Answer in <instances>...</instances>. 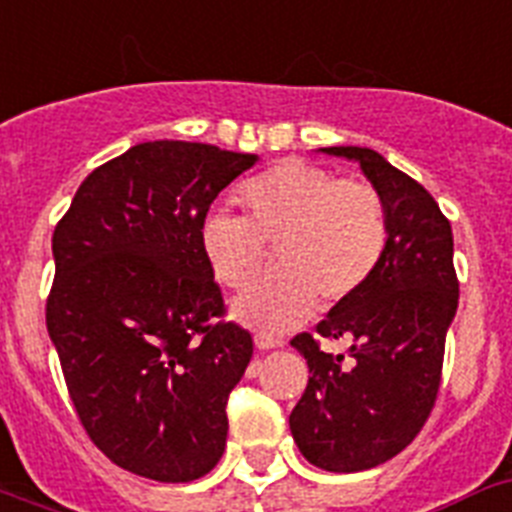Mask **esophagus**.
<instances>
[{
	"instance_id": "obj_1",
	"label": "esophagus",
	"mask_w": 512,
	"mask_h": 512,
	"mask_svg": "<svg viewBox=\"0 0 512 512\" xmlns=\"http://www.w3.org/2000/svg\"><path fill=\"white\" fill-rule=\"evenodd\" d=\"M281 338H273V336H265V333H257L255 338V346L260 351H270V349H278L281 346Z\"/></svg>"
}]
</instances>
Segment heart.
<instances>
[{"label": "heart", "mask_w": 512, "mask_h": 512, "mask_svg": "<svg viewBox=\"0 0 512 512\" xmlns=\"http://www.w3.org/2000/svg\"><path fill=\"white\" fill-rule=\"evenodd\" d=\"M242 218L210 213L200 247L226 289H247L276 255V273L234 302V315L263 333L307 320L315 299L349 302L380 268L390 239L388 208L375 184L338 179L304 161L252 176L236 195Z\"/></svg>", "instance_id": "1"}]
</instances>
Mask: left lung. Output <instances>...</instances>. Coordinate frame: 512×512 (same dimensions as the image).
<instances>
[{
  "label": "left lung",
  "instance_id": "obj_1",
  "mask_svg": "<svg viewBox=\"0 0 512 512\" xmlns=\"http://www.w3.org/2000/svg\"><path fill=\"white\" fill-rule=\"evenodd\" d=\"M320 150L362 166L390 221L388 249L367 286L317 322V338H291L312 372L289 416L294 442L317 468L354 474L401 453L435 409L458 276L450 221L422 184L377 150ZM320 337H349L352 364L322 352Z\"/></svg>",
  "mask_w": 512,
  "mask_h": 512
}]
</instances>
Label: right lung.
<instances>
[{"label":"right lung","instance_id":"right-lung-1","mask_svg":"<svg viewBox=\"0 0 512 512\" xmlns=\"http://www.w3.org/2000/svg\"><path fill=\"white\" fill-rule=\"evenodd\" d=\"M255 153L153 140L90 171L54 229L46 328L80 424L111 463L192 482L221 461L252 336L226 322L200 247Z\"/></svg>","mask_w":512,"mask_h":512}]
</instances>
